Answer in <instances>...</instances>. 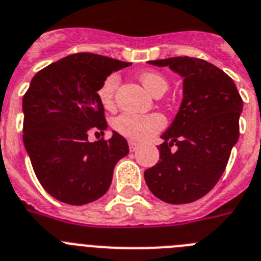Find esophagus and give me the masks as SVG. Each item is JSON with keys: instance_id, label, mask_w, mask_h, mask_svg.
Returning a JSON list of instances; mask_svg holds the SVG:
<instances>
[{"instance_id": "34e87169", "label": "esophagus", "mask_w": 261, "mask_h": 261, "mask_svg": "<svg viewBox=\"0 0 261 261\" xmlns=\"http://www.w3.org/2000/svg\"><path fill=\"white\" fill-rule=\"evenodd\" d=\"M128 147H130L131 152H135V151L139 148V144H138L137 142H133V140H130V142H128Z\"/></svg>"}]
</instances>
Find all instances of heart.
I'll list each match as a JSON object with an SVG mask.
<instances>
[{
  "label": "heart",
  "instance_id": "1",
  "mask_svg": "<svg viewBox=\"0 0 261 261\" xmlns=\"http://www.w3.org/2000/svg\"><path fill=\"white\" fill-rule=\"evenodd\" d=\"M139 79L152 96L160 97L168 89V81L163 74L158 72H143L139 74ZM119 84V76L117 73L109 74L97 90L99 102L103 108L110 109L114 105V94ZM114 128L117 133L124 138L133 140H146L153 134L159 133L165 126V119L162 114H133L122 113L114 119Z\"/></svg>",
  "mask_w": 261,
  "mask_h": 261
}]
</instances>
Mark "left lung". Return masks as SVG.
I'll use <instances>...</instances> for the list:
<instances>
[{
    "mask_svg": "<svg viewBox=\"0 0 261 261\" xmlns=\"http://www.w3.org/2000/svg\"><path fill=\"white\" fill-rule=\"evenodd\" d=\"M184 79L182 101L158 147L160 160L144 172L153 196L180 205L207 194L225 172L239 139L243 101L230 76L206 60L188 56L148 62ZM173 144L178 146L174 153Z\"/></svg>",
    "mask_w": 261,
    "mask_h": 261,
    "instance_id": "obj_1",
    "label": "left lung"
}]
</instances>
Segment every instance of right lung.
I'll return each instance as SVG.
<instances>
[{
	"label": "right lung",
	"instance_id": "right-lung-1",
	"mask_svg": "<svg viewBox=\"0 0 261 261\" xmlns=\"http://www.w3.org/2000/svg\"><path fill=\"white\" fill-rule=\"evenodd\" d=\"M128 65L80 52L33 77L22 101L23 143L36 177L54 198L79 206L108 192L115 164L127 155L128 144L115 131L109 140L89 142L88 135L108 128L97 96L99 85Z\"/></svg>",
	"mask_w": 261,
	"mask_h": 261
}]
</instances>
